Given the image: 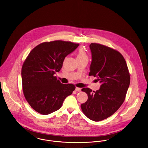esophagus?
<instances>
[{
  "label": "esophagus",
  "instance_id": "34e87169",
  "mask_svg": "<svg viewBox=\"0 0 148 148\" xmlns=\"http://www.w3.org/2000/svg\"><path fill=\"white\" fill-rule=\"evenodd\" d=\"M75 90L77 91V92H81V89L80 88H78V87H76V89H75Z\"/></svg>",
  "mask_w": 148,
  "mask_h": 148
}]
</instances>
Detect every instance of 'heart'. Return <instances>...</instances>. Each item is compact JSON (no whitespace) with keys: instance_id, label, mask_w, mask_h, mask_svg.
I'll use <instances>...</instances> for the list:
<instances>
[{"instance_id":"1","label":"heart","mask_w":148,"mask_h":148,"mask_svg":"<svg viewBox=\"0 0 148 148\" xmlns=\"http://www.w3.org/2000/svg\"><path fill=\"white\" fill-rule=\"evenodd\" d=\"M83 58H88L86 52L82 48H80L77 53V59H83Z\"/></svg>"}]
</instances>
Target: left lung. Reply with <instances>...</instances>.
<instances>
[{"label":"left lung","mask_w":148,"mask_h":148,"mask_svg":"<svg viewBox=\"0 0 148 148\" xmlns=\"http://www.w3.org/2000/svg\"><path fill=\"white\" fill-rule=\"evenodd\" d=\"M92 62L89 76L97 78L101 84L96 92L89 88L82 90L88 99L81 105L84 114L98 122L113 114L124 102L130 77L126 61L119 52L104 45L91 43Z\"/></svg>","instance_id":"1"}]
</instances>
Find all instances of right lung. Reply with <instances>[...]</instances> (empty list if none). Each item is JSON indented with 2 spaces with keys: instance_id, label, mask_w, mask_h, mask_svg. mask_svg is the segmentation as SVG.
<instances>
[{
  "instance_id": "add662e5",
  "label": "right lung",
  "mask_w": 148,
  "mask_h": 148,
  "mask_svg": "<svg viewBox=\"0 0 148 148\" xmlns=\"http://www.w3.org/2000/svg\"><path fill=\"white\" fill-rule=\"evenodd\" d=\"M78 44L56 40L34 47L22 66L23 90L26 100L35 111L46 115L60 109L76 87L62 84L54 75L62 67L64 58Z\"/></svg>"
}]
</instances>
